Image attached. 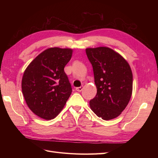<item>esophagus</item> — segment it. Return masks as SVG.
<instances>
[{
    "label": "esophagus",
    "mask_w": 158,
    "mask_h": 158,
    "mask_svg": "<svg viewBox=\"0 0 158 158\" xmlns=\"http://www.w3.org/2000/svg\"><path fill=\"white\" fill-rule=\"evenodd\" d=\"M83 89V85H81L80 87H77L76 88V90L78 91V92H81Z\"/></svg>",
    "instance_id": "obj_1"
}]
</instances>
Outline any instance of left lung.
<instances>
[{
    "label": "left lung",
    "instance_id": "1",
    "mask_svg": "<svg viewBox=\"0 0 158 158\" xmlns=\"http://www.w3.org/2000/svg\"><path fill=\"white\" fill-rule=\"evenodd\" d=\"M92 65L97 94L89 101L94 113L103 120L117 117L130 101L132 73L127 60L106 47L85 49Z\"/></svg>",
    "mask_w": 158,
    "mask_h": 158
}]
</instances>
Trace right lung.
<instances>
[{
    "label": "right lung",
    "instance_id": "1",
    "mask_svg": "<svg viewBox=\"0 0 158 158\" xmlns=\"http://www.w3.org/2000/svg\"><path fill=\"white\" fill-rule=\"evenodd\" d=\"M73 50L52 47L43 51L24 71L22 89L31 111L45 120L55 118L72 93L64 70Z\"/></svg>",
    "mask_w": 158,
    "mask_h": 158
}]
</instances>
